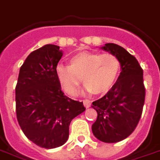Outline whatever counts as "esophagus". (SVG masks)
Instances as JSON below:
<instances>
[{
	"label": "esophagus",
	"mask_w": 160,
	"mask_h": 160,
	"mask_svg": "<svg viewBox=\"0 0 160 160\" xmlns=\"http://www.w3.org/2000/svg\"><path fill=\"white\" fill-rule=\"evenodd\" d=\"M83 104H84L85 107L88 108H89L91 106V102H90L89 100H84V101H83Z\"/></svg>",
	"instance_id": "esophagus-1"
}]
</instances>
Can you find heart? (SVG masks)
Here are the masks:
<instances>
[{
	"mask_svg": "<svg viewBox=\"0 0 160 160\" xmlns=\"http://www.w3.org/2000/svg\"><path fill=\"white\" fill-rule=\"evenodd\" d=\"M56 76L62 88L70 95H74L81 82H85L87 93L102 94L112 88L121 71V63L111 53L83 52L70 59V66L58 64Z\"/></svg>",
	"mask_w": 160,
	"mask_h": 160,
	"instance_id": "obj_1",
	"label": "heart"
}]
</instances>
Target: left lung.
I'll list each match as a JSON object with an SVG mask.
<instances>
[{"label": "left lung", "mask_w": 160, "mask_h": 160, "mask_svg": "<svg viewBox=\"0 0 160 160\" xmlns=\"http://www.w3.org/2000/svg\"><path fill=\"white\" fill-rule=\"evenodd\" d=\"M100 48L119 59L121 72L107 94L92 103L97 111L92 131L102 142L117 143L134 131L142 115L145 97L143 70L136 58L120 45L108 43Z\"/></svg>", "instance_id": "obj_1"}]
</instances>
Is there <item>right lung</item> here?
<instances>
[{"label": "right lung", "mask_w": 160, "mask_h": 160, "mask_svg": "<svg viewBox=\"0 0 160 160\" xmlns=\"http://www.w3.org/2000/svg\"><path fill=\"white\" fill-rule=\"evenodd\" d=\"M62 56L55 44L32 52L21 66L16 87L18 123L26 137L42 148L65 144L71 121L86 110L83 102L62 92L55 71Z\"/></svg>", "instance_id": "1"}]
</instances>
